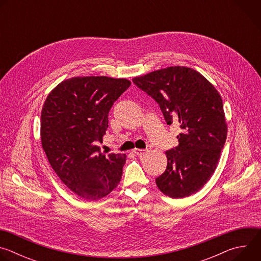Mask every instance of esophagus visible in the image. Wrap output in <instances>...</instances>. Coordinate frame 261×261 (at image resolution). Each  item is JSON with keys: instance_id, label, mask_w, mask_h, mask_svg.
Returning <instances> with one entry per match:
<instances>
[{"instance_id": "1", "label": "esophagus", "mask_w": 261, "mask_h": 261, "mask_svg": "<svg viewBox=\"0 0 261 261\" xmlns=\"http://www.w3.org/2000/svg\"><path fill=\"white\" fill-rule=\"evenodd\" d=\"M147 151L146 150H142V148H134L133 150V153L136 155V156H142L146 153Z\"/></svg>"}]
</instances>
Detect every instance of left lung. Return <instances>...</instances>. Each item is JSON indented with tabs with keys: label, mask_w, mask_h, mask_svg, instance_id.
Here are the masks:
<instances>
[{
	"label": "left lung",
	"mask_w": 261,
	"mask_h": 261,
	"mask_svg": "<svg viewBox=\"0 0 261 261\" xmlns=\"http://www.w3.org/2000/svg\"><path fill=\"white\" fill-rule=\"evenodd\" d=\"M132 82L158 103L167 125L174 123L181 129L178 144L166 152L167 167L156 178L158 188L171 198L196 193L214 173L226 141L220 94L187 67H168Z\"/></svg>",
	"instance_id": "1"
}]
</instances>
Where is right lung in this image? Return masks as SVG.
<instances>
[{"mask_svg":"<svg viewBox=\"0 0 261 261\" xmlns=\"http://www.w3.org/2000/svg\"><path fill=\"white\" fill-rule=\"evenodd\" d=\"M125 79L73 77L47 96L41 113V142L61 180L79 196L97 200L119 185L125 154L101 153L114 103L130 87Z\"/></svg>","mask_w":261,"mask_h":261,"instance_id":"obj_1","label":"right lung"}]
</instances>
